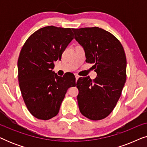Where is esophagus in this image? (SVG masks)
<instances>
[{
	"instance_id": "34e87169",
	"label": "esophagus",
	"mask_w": 147,
	"mask_h": 147,
	"mask_svg": "<svg viewBox=\"0 0 147 147\" xmlns=\"http://www.w3.org/2000/svg\"><path fill=\"white\" fill-rule=\"evenodd\" d=\"M75 76H76V81L77 82V80H78V78H80V76L78 75V74H75Z\"/></svg>"
}]
</instances>
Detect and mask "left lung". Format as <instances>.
Instances as JSON below:
<instances>
[{
	"mask_svg": "<svg viewBox=\"0 0 147 147\" xmlns=\"http://www.w3.org/2000/svg\"><path fill=\"white\" fill-rule=\"evenodd\" d=\"M84 48L87 63L94 64L97 76L79 78L76 84L81 113L90 120L107 117L121 95L126 80V59L120 42L99 27L72 29Z\"/></svg>",
	"mask_w": 147,
	"mask_h": 147,
	"instance_id": "1",
	"label": "left lung"
}]
</instances>
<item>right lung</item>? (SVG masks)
<instances>
[{"mask_svg":"<svg viewBox=\"0 0 147 147\" xmlns=\"http://www.w3.org/2000/svg\"><path fill=\"white\" fill-rule=\"evenodd\" d=\"M73 34L70 28L47 26L32 34L22 47L17 63L20 89L27 109L38 119L57 115L67 89L76 85L73 74L60 77L53 71Z\"/></svg>","mask_w":147,"mask_h":147,"instance_id":"add662e5","label":"right lung"}]
</instances>
